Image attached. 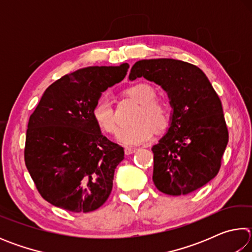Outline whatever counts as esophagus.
I'll return each mask as SVG.
<instances>
[{
	"label": "esophagus",
	"mask_w": 252,
	"mask_h": 252,
	"mask_svg": "<svg viewBox=\"0 0 252 252\" xmlns=\"http://www.w3.org/2000/svg\"><path fill=\"white\" fill-rule=\"evenodd\" d=\"M135 151H136V149H135V148H129V147L125 148V152H126V155H132V153L135 152Z\"/></svg>",
	"instance_id": "34e87169"
}]
</instances>
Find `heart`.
Instances as JSON below:
<instances>
[{
  "mask_svg": "<svg viewBox=\"0 0 252 252\" xmlns=\"http://www.w3.org/2000/svg\"><path fill=\"white\" fill-rule=\"evenodd\" d=\"M127 96L138 102L140 109L134 118L135 125L119 131L118 140L126 146H139L153 136V130L162 133L171 122L172 111L167 101L157 97L155 87L147 82H138L126 90ZM92 118L101 131L114 134L118 131V118L109 92L96 97L92 106Z\"/></svg>",
  "mask_w": 252,
  "mask_h": 252,
  "instance_id": "1",
  "label": "heart"
}]
</instances>
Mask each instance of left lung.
I'll return each instance as SVG.
<instances>
[{
  "label": "left lung",
  "instance_id": "8db88e82",
  "mask_svg": "<svg viewBox=\"0 0 252 252\" xmlns=\"http://www.w3.org/2000/svg\"><path fill=\"white\" fill-rule=\"evenodd\" d=\"M141 76L167 91L173 109L167 134L152 147V180L165 194L193 192L218 174L228 144L219 96L198 66L180 60L135 62L129 79Z\"/></svg>",
  "mask_w": 252,
  "mask_h": 252
}]
</instances>
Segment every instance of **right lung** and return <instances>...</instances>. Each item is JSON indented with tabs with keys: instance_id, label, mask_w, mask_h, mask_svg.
<instances>
[{
	"instance_id": "right-lung-1",
	"label": "right lung",
	"mask_w": 252,
	"mask_h": 252,
	"mask_svg": "<svg viewBox=\"0 0 252 252\" xmlns=\"http://www.w3.org/2000/svg\"><path fill=\"white\" fill-rule=\"evenodd\" d=\"M129 64L89 66L46 89L31 114L24 161L42 198L71 212L100 208L111 193L125 150L101 133L92 118L96 97L121 82Z\"/></svg>"
}]
</instances>
